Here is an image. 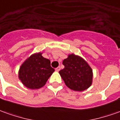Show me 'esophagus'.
<instances>
[{"label":"esophagus","mask_w":120,"mask_h":120,"mask_svg":"<svg viewBox=\"0 0 120 120\" xmlns=\"http://www.w3.org/2000/svg\"><path fill=\"white\" fill-rule=\"evenodd\" d=\"M55 70H56V71H60V66H58V67H57L55 69Z\"/></svg>","instance_id":"esophagus-1"}]
</instances>
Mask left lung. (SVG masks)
<instances>
[{
	"label": "left lung",
	"instance_id": "1",
	"mask_svg": "<svg viewBox=\"0 0 120 120\" xmlns=\"http://www.w3.org/2000/svg\"><path fill=\"white\" fill-rule=\"evenodd\" d=\"M64 68L59 71L66 85L75 91H84L92 82V68L80 56L72 54L63 61Z\"/></svg>",
	"mask_w": 120,
	"mask_h": 120
}]
</instances>
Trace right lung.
I'll return each mask as SVG.
<instances>
[{
	"instance_id": "add662e5",
	"label": "right lung",
	"mask_w": 120,
	"mask_h": 120,
	"mask_svg": "<svg viewBox=\"0 0 120 120\" xmlns=\"http://www.w3.org/2000/svg\"><path fill=\"white\" fill-rule=\"evenodd\" d=\"M54 69L49 59L41 53L32 54L19 69V78L22 84L30 89H38L45 84Z\"/></svg>"
}]
</instances>
